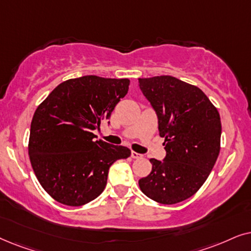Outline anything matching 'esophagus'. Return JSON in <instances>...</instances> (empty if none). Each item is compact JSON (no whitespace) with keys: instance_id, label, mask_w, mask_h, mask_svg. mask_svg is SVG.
Segmentation results:
<instances>
[{"instance_id":"1","label":"esophagus","mask_w":251,"mask_h":251,"mask_svg":"<svg viewBox=\"0 0 251 251\" xmlns=\"http://www.w3.org/2000/svg\"><path fill=\"white\" fill-rule=\"evenodd\" d=\"M131 156H132V158H135V159L142 158V155H141V153L135 152V151H132V152H131Z\"/></svg>"}]
</instances>
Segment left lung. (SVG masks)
Segmentation results:
<instances>
[{"label": "left lung", "mask_w": 251, "mask_h": 251, "mask_svg": "<svg viewBox=\"0 0 251 251\" xmlns=\"http://www.w3.org/2000/svg\"><path fill=\"white\" fill-rule=\"evenodd\" d=\"M143 95L158 118L166 156L150 159L151 172L139 180L146 196L176 204L201 188L220 150L222 123L216 106L199 87L171 75L139 79Z\"/></svg>", "instance_id": "obj_1"}]
</instances>
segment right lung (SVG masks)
Returning a JSON list of instances; mask_svg holds the SVG:
<instances>
[{"mask_svg":"<svg viewBox=\"0 0 251 251\" xmlns=\"http://www.w3.org/2000/svg\"><path fill=\"white\" fill-rule=\"evenodd\" d=\"M128 86V79H69L35 110L28 155L40 185L53 200L70 206L89 203L104 190L110 166L131 156L128 148L94 140L93 133L110 118Z\"/></svg>","mask_w":251,"mask_h":251,"instance_id":"right-lung-1","label":"right lung"}]
</instances>
